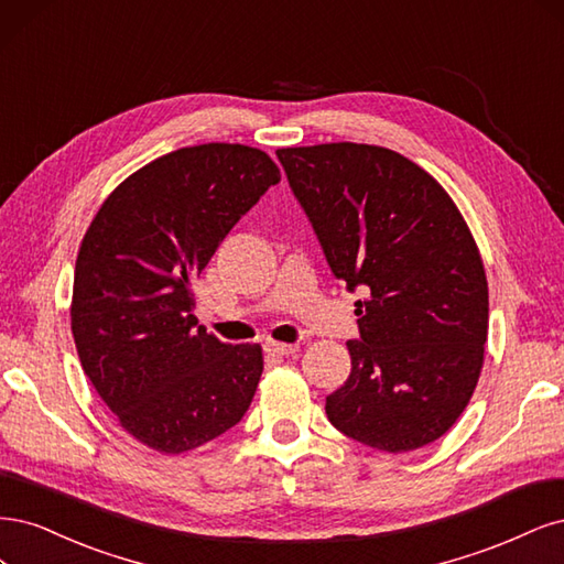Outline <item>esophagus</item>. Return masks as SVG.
Masks as SVG:
<instances>
[{
    "label": "esophagus",
    "mask_w": 564,
    "mask_h": 564,
    "mask_svg": "<svg viewBox=\"0 0 564 564\" xmlns=\"http://www.w3.org/2000/svg\"><path fill=\"white\" fill-rule=\"evenodd\" d=\"M300 349V344H281V341H267L264 351L271 356H290Z\"/></svg>",
    "instance_id": "obj_1"
}]
</instances>
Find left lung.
Listing matches in <instances>:
<instances>
[{
	"instance_id": "left-lung-1",
	"label": "left lung",
	"mask_w": 564,
	"mask_h": 564,
	"mask_svg": "<svg viewBox=\"0 0 564 564\" xmlns=\"http://www.w3.org/2000/svg\"><path fill=\"white\" fill-rule=\"evenodd\" d=\"M333 276L356 302L351 372L330 424L384 452L424 447L459 420L487 341V279L447 192L403 154L330 142L276 150Z\"/></svg>"
}]
</instances>
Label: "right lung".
Wrapping results in <instances>:
<instances>
[{"mask_svg": "<svg viewBox=\"0 0 564 564\" xmlns=\"http://www.w3.org/2000/svg\"><path fill=\"white\" fill-rule=\"evenodd\" d=\"M281 180L246 144L208 142L142 166L107 196L77 258L72 335L90 384L133 438L163 454L243 420L258 344H227L194 316L192 285L217 246Z\"/></svg>", "mask_w": 564, "mask_h": 564, "instance_id": "add662e5", "label": "right lung"}]
</instances>
